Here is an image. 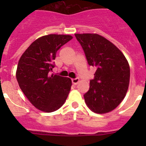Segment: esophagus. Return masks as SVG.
<instances>
[{
    "label": "esophagus",
    "mask_w": 146,
    "mask_h": 146,
    "mask_svg": "<svg viewBox=\"0 0 146 146\" xmlns=\"http://www.w3.org/2000/svg\"><path fill=\"white\" fill-rule=\"evenodd\" d=\"M78 82H79V79L78 78L72 79V83H73V85H77Z\"/></svg>",
    "instance_id": "esophagus-1"
}]
</instances>
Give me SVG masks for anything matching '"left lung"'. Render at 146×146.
Segmentation results:
<instances>
[{"mask_svg": "<svg viewBox=\"0 0 146 146\" xmlns=\"http://www.w3.org/2000/svg\"><path fill=\"white\" fill-rule=\"evenodd\" d=\"M90 66L96 68L95 78L84 95L87 106L97 114H106L117 108L127 92L130 67L123 53L110 41L98 34H75Z\"/></svg>", "mask_w": 146, "mask_h": 146, "instance_id": "left-lung-1", "label": "left lung"}]
</instances>
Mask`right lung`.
Returning <instances> with one entry per match:
<instances>
[{"label":"right lung","instance_id":"1","mask_svg":"<svg viewBox=\"0 0 146 146\" xmlns=\"http://www.w3.org/2000/svg\"><path fill=\"white\" fill-rule=\"evenodd\" d=\"M73 39L71 35H45L36 39L19 60L16 78L31 104L44 112H52L64 104L72 82L69 78L51 75L57 51Z\"/></svg>","mask_w":146,"mask_h":146}]
</instances>
